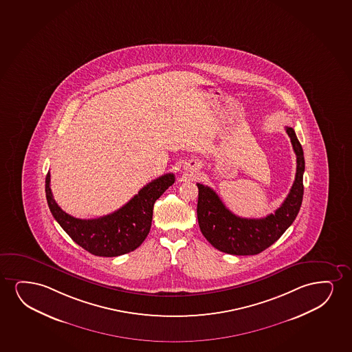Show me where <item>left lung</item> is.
Wrapping results in <instances>:
<instances>
[{"label":"left lung","mask_w":352,"mask_h":352,"mask_svg":"<svg viewBox=\"0 0 352 352\" xmlns=\"http://www.w3.org/2000/svg\"><path fill=\"white\" fill-rule=\"evenodd\" d=\"M296 154V175L290 192L274 214L264 219H243L226 208L212 188L197 184V217L201 232L219 251L233 256H253L277 241L292 226L303 198L305 156L292 128H285Z\"/></svg>","instance_id":"left-lung-1"}]
</instances>
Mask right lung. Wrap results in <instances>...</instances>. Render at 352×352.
Here are the masks:
<instances>
[{
	"mask_svg": "<svg viewBox=\"0 0 352 352\" xmlns=\"http://www.w3.org/2000/svg\"><path fill=\"white\" fill-rule=\"evenodd\" d=\"M174 182L173 173L161 175L112 214L81 219L64 212L56 203L49 172L45 179L46 201L52 216L78 246L94 256H118L135 251L146 240L151 230L154 203Z\"/></svg>",
	"mask_w": 352,
	"mask_h": 352,
	"instance_id": "add662e5",
	"label": "right lung"
}]
</instances>
